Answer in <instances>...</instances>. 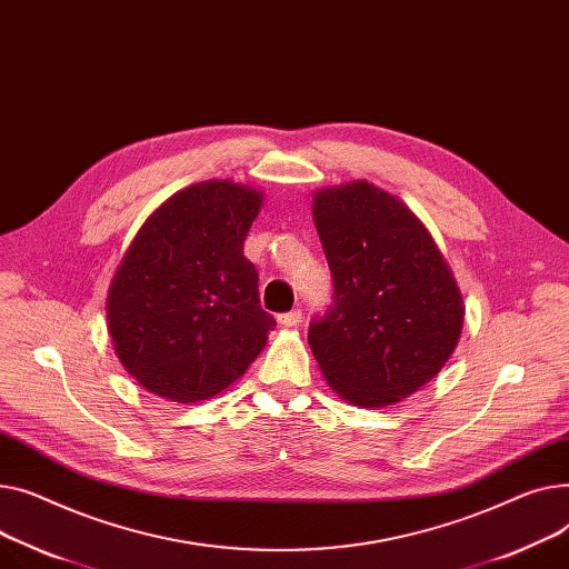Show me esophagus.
Wrapping results in <instances>:
<instances>
[{
    "label": "esophagus",
    "instance_id": "esophagus-1",
    "mask_svg": "<svg viewBox=\"0 0 569 569\" xmlns=\"http://www.w3.org/2000/svg\"><path fill=\"white\" fill-rule=\"evenodd\" d=\"M300 321H303V312H300V310H291V312L278 315V323H280V326H287V328L298 326Z\"/></svg>",
    "mask_w": 569,
    "mask_h": 569
}]
</instances>
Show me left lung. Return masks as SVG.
I'll return each instance as SVG.
<instances>
[{"mask_svg":"<svg viewBox=\"0 0 569 569\" xmlns=\"http://www.w3.org/2000/svg\"><path fill=\"white\" fill-rule=\"evenodd\" d=\"M312 216L332 306L312 319L310 349L347 402L395 405L437 377L459 342L450 266L411 209L367 181L315 192Z\"/></svg>","mask_w":569,"mask_h":569,"instance_id":"left-lung-1","label":"left lung"}]
</instances>
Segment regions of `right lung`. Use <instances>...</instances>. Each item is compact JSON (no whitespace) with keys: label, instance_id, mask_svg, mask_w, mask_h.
<instances>
[{"label":"right lung","instance_id":"1","mask_svg":"<svg viewBox=\"0 0 569 569\" xmlns=\"http://www.w3.org/2000/svg\"><path fill=\"white\" fill-rule=\"evenodd\" d=\"M263 194L231 181L194 183L156 209L108 291L117 358L140 386L199 402L237 381L276 319L259 306L243 243Z\"/></svg>","mask_w":569,"mask_h":569}]
</instances>
